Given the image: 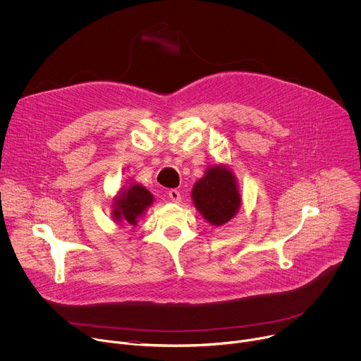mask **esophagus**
I'll list each match as a JSON object with an SVG mask.
<instances>
[{"label":"esophagus","instance_id":"1","mask_svg":"<svg viewBox=\"0 0 361 361\" xmlns=\"http://www.w3.org/2000/svg\"><path fill=\"white\" fill-rule=\"evenodd\" d=\"M169 197L171 198L173 202H180V201H181V194H180V191L176 190V188H171V190L169 191Z\"/></svg>","mask_w":361,"mask_h":361}]
</instances>
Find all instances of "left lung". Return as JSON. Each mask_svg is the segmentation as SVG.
<instances>
[{
    "instance_id": "1",
    "label": "left lung",
    "mask_w": 361,
    "mask_h": 361,
    "mask_svg": "<svg viewBox=\"0 0 361 361\" xmlns=\"http://www.w3.org/2000/svg\"><path fill=\"white\" fill-rule=\"evenodd\" d=\"M195 209L213 226H223L238 212L241 198L237 181L230 169L210 167L192 187Z\"/></svg>"
}]
</instances>
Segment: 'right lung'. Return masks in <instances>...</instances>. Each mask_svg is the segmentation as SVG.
Masks as SVG:
<instances>
[{"instance_id": "1", "label": "right lung", "mask_w": 361, "mask_h": 361, "mask_svg": "<svg viewBox=\"0 0 361 361\" xmlns=\"http://www.w3.org/2000/svg\"><path fill=\"white\" fill-rule=\"evenodd\" d=\"M152 204V194L140 184H133L114 198L113 219L116 221L137 224V220Z\"/></svg>"}]
</instances>
